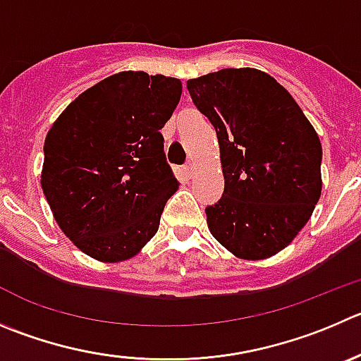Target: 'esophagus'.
Listing matches in <instances>:
<instances>
[{
	"label": "esophagus",
	"mask_w": 361,
	"mask_h": 361,
	"mask_svg": "<svg viewBox=\"0 0 361 361\" xmlns=\"http://www.w3.org/2000/svg\"><path fill=\"white\" fill-rule=\"evenodd\" d=\"M195 170H197V168H195V163H193V161H188L186 166H184V171H186L188 175H193V173H195Z\"/></svg>",
	"instance_id": "obj_1"
}]
</instances>
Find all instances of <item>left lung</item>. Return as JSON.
I'll list each match as a JSON object with an SVG mask.
<instances>
[{
	"label": "left lung",
	"instance_id": "1",
	"mask_svg": "<svg viewBox=\"0 0 361 361\" xmlns=\"http://www.w3.org/2000/svg\"><path fill=\"white\" fill-rule=\"evenodd\" d=\"M214 126L225 190L205 207L211 234L239 259L286 248L321 197L322 147L293 95L257 68H223L188 81Z\"/></svg>",
	"mask_w": 361,
	"mask_h": 361
}]
</instances>
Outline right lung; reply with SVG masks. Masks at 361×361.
I'll return each mask as SVG.
<instances>
[{"label": "right lung", "instance_id": "1", "mask_svg": "<svg viewBox=\"0 0 361 361\" xmlns=\"http://www.w3.org/2000/svg\"><path fill=\"white\" fill-rule=\"evenodd\" d=\"M180 94L175 78L118 72L75 97L47 133L44 195L87 255L120 262L156 235L178 186L161 129Z\"/></svg>", "mask_w": 361, "mask_h": 361}]
</instances>
